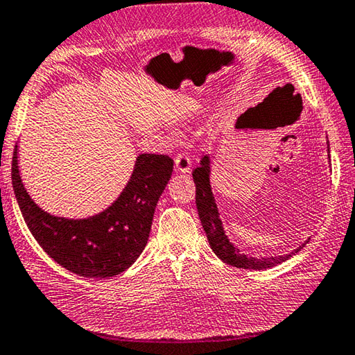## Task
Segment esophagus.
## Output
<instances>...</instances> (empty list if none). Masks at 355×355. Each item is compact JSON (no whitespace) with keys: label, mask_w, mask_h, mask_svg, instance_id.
<instances>
[{"label":"esophagus","mask_w":355,"mask_h":355,"mask_svg":"<svg viewBox=\"0 0 355 355\" xmlns=\"http://www.w3.org/2000/svg\"><path fill=\"white\" fill-rule=\"evenodd\" d=\"M175 169L182 173L191 171V157L186 152H180L175 157Z\"/></svg>","instance_id":"esophagus-1"}]
</instances>
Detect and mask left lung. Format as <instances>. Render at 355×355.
Wrapping results in <instances>:
<instances>
[{"label": "left lung", "mask_w": 355, "mask_h": 355, "mask_svg": "<svg viewBox=\"0 0 355 355\" xmlns=\"http://www.w3.org/2000/svg\"><path fill=\"white\" fill-rule=\"evenodd\" d=\"M209 163L211 162L207 155L201 158L200 166L192 172V178H193V183H196V205H197L201 226H203L206 237L209 240L211 249L220 260H223L225 263H227V265L235 266V268L260 270V269H268V268L280 265V263L286 261L288 259H291V257L300 251L304 245L297 248L295 251H293L291 254L280 255V257H270V259H252V257H246L245 254H240L239 248H235L232 243L227 240L223 231V226H221L218 209H217V205H215L211 184H209V173H211Z\"/></svg>", "instance_id": "obj_1"}]
</instances>
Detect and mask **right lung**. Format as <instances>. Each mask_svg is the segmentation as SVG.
Returning a JSON list of instances; mask_svg holds the SVG:
<instances>
[{"label":"right lung","instance_id":"1","mask_svg":"<svg viewBox=\"0 0 355 355\" xmlns=\"http://www.w3.org/2000/svg\"><path fill=\"white\" fill-rule=\"evenodd\" d=\"M17 148L12 158L13 191L27 227L51 259L86 279H107L140 257L158 198L172 175L171 157L138 155L128 186L112 206L95 217L67 220L49 215L33 203L21 183Z\"/></svg>","mask_w":355,"mask_h":355}]
</instances>
